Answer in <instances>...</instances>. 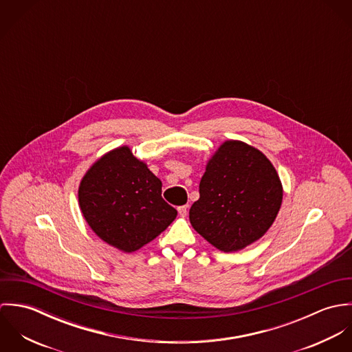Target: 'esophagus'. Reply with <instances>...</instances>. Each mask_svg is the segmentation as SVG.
<instances>
[{"mask_svg": "<svg viewBox=\"0 0 352 352\" xmlns=\"http://www.w3.org/2000/svg\"><path fill=\"white\" fill-rule=\"evenodd\" d=\"M177 211H179V215H180V217H186L187 212H188V206H187V204H186V206H180V207L177 208Z\"/></svg>", "mask_w": 352, "mask_h": 352, "instance_id": "1", "label": "esophagus"}]
</instances>
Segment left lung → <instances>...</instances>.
Returning <instances> with one entry per match:
<instances>
[{"label": "left lung", "instance_id": "1", "mask_svg": "<svg viewBox=\"0 0 352 352\" xmlns=\"http://www.w3.org/2000/svg\"><path fill=\"white\" fill-rule=\"evenodd\" d=\"M192 228L217 250L236 252L257 241L274 223L283 188L271 161L241 141L223 142L208 160Z\"/></svg>", "mask_w": 352, "mask_h": 352}]
</instances>
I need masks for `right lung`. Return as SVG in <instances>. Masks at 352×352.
<instances>
[{
	"instance_id": "right-lung-1",
	"label": "right lung",
	"mask_w": 352,
	"mask_h": 352,
	"mask_svg": "<svg viewBox=\"0 0 352 352\" xmlns=\"http://www.w3.org/2000/svg\"><path fill=\"white\" fill-rule=\"evenodd\" d=\"M161 180L127 146L108 151L85 173L78 203L91 229L119 251L151 243L176 218L161 197Z\"/></svg>"
}]
</instances>
